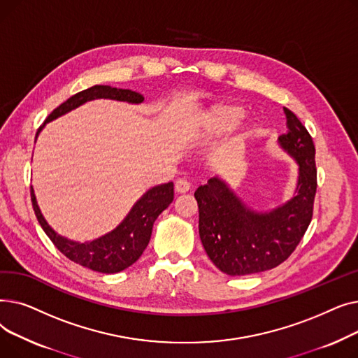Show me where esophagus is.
Listing matches in <instances>:
<instances>
[{
    "label": "esophagus",
    "mask_w": 358,
    "mask_h": 358,
    "mask_svg": "<svg viewBox=\"0 0 358 358\" xmlns=\"http://www.w3.org/2000/svg\"><path fill=\"white\" fill-rule=\"evenodd\" d=\"M190 187H192V184H190L189 180H187V178H180L176 182V192L177 193H187V192L190 190Z\"/></svg>",
    "instance_id": "esophagus-1"
}]
</instances>
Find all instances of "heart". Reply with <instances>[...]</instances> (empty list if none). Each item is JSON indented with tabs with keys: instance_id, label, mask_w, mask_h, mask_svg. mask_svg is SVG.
Returning <instances> with one entry per match:
<instances>
[{
	"instance_id": "obj_1",
	"label": "heart",
	"mask_w": 358,
	"mask_h": 358,
	"mask_svg": "<svg viewBox=\"0 0 358 358\" xmlns=\"http://www.w3.org/2000/svg\"><path fill=\"white\" fill-rule=\"evenodd\" d=\"M243 116L242 106L234 101H222L215 104L206 115L204 127L208 134H220L232 127Z\"/></svg>"
}]
</instances>
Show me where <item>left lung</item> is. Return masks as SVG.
<instances>
[{
    "label": "left lung",
    "mask_w": 358,
    "mask_h": 358,
    "mask_svg": "<svg viewBox=\"0 0 358 358\" xmlns=\"http://www.w3.org/2000/svg\"><path fill=\"white\" fill-rule=\"evenodd\" d=\"M285 115L287 131L278 136V143L299 164L296 196L290 201L270 213H257L216 177L194 193L201 243L222 273L247 275L280 266L312 220L317 187L313 139L293 111L285 107Z\"/></svg>",
    "instance_id": "left-lung-1"
}]
</instances>
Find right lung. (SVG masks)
Listing matches in <instances>:
<instances>
[{"instance_id":"add662e5","label":"right lung","mask_w":358,"mask_h":358,"mask_svg":"<svg viewBox=\"0 0 358 358\" xmlns=\"http://www.w3.org/2000/svg\"><path fill=\"white\" fill-rule=\"evenodd\" d=\"M94 99H111L119 101L129 103H142L143 96L139 92L130 90H117L108 85H94L84 91H80L75 96L69 97L59 107H56L50 115L46 117L45 123L37 130L36 136L39 135L42 127L72 108L78 107ZM33 210L36 213L37 220H39L42 229L53 242V245L58 248L66 258L77 262V264L87 267L90 270L113 274L119 273L129 266L134 264L139 259L145 248L148 247L150 235H152V227L155 219L165 210L174 199V184L166 182L161 184L146 192L142 199L131 208L126 219L119 224V227L111 231L110 234L101 236L92 242H73L66 238L59 236L56 234L46 220L43 219L39 206L36 203V197L33 189L30 190Z\"/></svg>"}]
</instances>
